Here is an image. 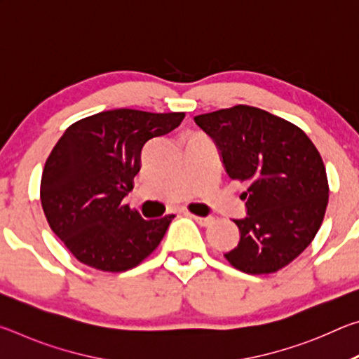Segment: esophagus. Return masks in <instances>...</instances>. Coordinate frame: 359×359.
<instances>
[{"label":"esophagus","instance_id":"34e87169","mask_svg":"<svg viewBox=\"0 0 359 359\" xmlns=\"http://www.w3.org/2000/svg\"><path fill=\"white\" fill-rule=\"evenodd\" d=\"M190 217L198 224H201V226H209V224L214 223V218H212V217H198V215H190Z\"/></svg>","mask_w":359,"mask_h":359}]
</instances>
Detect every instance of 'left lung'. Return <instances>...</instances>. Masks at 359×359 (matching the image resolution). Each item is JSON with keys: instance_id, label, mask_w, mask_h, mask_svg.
I'll use <instances>...</instances> for the list:
<instances>
[{"instance_id": "left-lung-1", "label": "left lung", "mask_w": 359, "mask_h": 359, "mask_svg": "<svg viewBox=\"0 0 359 359\" xmlns=\"http://www.w3.org/2000/svg\"><path fill=\"white\" fill-rule=\"evenodd\" d=\"M214 139L233 180L245 182L241 241L224 253L245 274H272L311 245L323 223L330 185L320 151L299 126L238 104L194 117Z\"/></svg>"}]
</instances>
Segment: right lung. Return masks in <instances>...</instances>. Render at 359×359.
<instances>
[{
	"instance_id": "right-lung-1",
	"label": "right lung",
	"mask_w": 359,
	"mask_h": 359,
	"mask_svg": "<svg viewBox=\"0 0 359 359\" xmlns=\"http://www.w3.org/2000/svg\"><path fill=\"white\" fill-rule=\"evenodd\" d=\"M185 112H98L72 123L46 160L41 204L48 226L81 263L123 272L160 245L175 215L144 220L123 204L150 139L177 128Z\"/></svg>"
}]
</instances>
